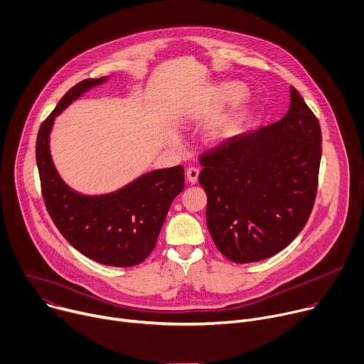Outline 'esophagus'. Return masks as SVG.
Here are the masks:
<instances>
[{"mask_svg": "<svg viewBox=\"0 0 364 364\" xmlns=\"http://www.w3.org/2000/svg\"><path fill=\"white\" fill-rule=\"evenodd\" d=\"M186 177H187L188 183L196 184V183H197V178H199V170H197L196 167H188V168L186 170Z\"/></svg>", "mask_w": 364, "mask_h": 364, "instance_id": "obj_1", "label": "esophagus"}]
</instances>
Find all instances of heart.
Masks as SVG:
<instances>
[{
	"label": "heart",
	"mask_w": 364,
	"mask_h": 364,
	"mask_svg": "<svg viewBox=\"0 0 364 364\" xmlns=\"http://www.w3.org/2000/svg\"><path fill=\"white\" fill-rule=\"evenodd\" d=\"M247 95V87L240 81H223L215 85L203 98L199 105V110L202 113H215L223 105L241 100ZM248 119V109L242 105V102L234 103L225 112L219 113L208 126L206 135L210 142L215 145L225 144L235 138L241 129L244 127Z\"/></svg>",
	"instance_id": "b5f03b06"
}]
</instances>
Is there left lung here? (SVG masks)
<instances>
[{
    "mask_svg": "<svg viewBox=\"0 0 364 364\" xmlns=\"http://www.w3.org/2000/svg\"><path fill=\"white\" fill-rule=\"evenodd\" d=\"M322 136L318 119L290 87L286 116L200 156L208 229L234 262L266 259L304 229L314 208Z\"/></svg>",
    "mask_w": 364,
    "mask_h": 364,
    "instance_id": "left-lung-1",
    "label": "left lung"
}]
</instances>
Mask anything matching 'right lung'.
I'll return each mask as SVG.
<instances>
[{
	"label": "right lung",
	"mask_w": 364,
	"mask_h": 364,
	"mask_svg": "<svg viewBox=\"0 0 364 364\" xmlns=\"http://www.w3.org/2000/svg\"><path fill=\"white\" fill-rule=\"evenodd\" d=\"M107 77L88 78L65 94L42 123L36 141V161L46 209L75 250L112 267L141 264L155 248L168 209L184 188V168L154 170L124 187L98 196L73 190L55 168L49 136L55 117Z\"/></svg>",
	"instance_id": "obj_1"
}]
</instances>
